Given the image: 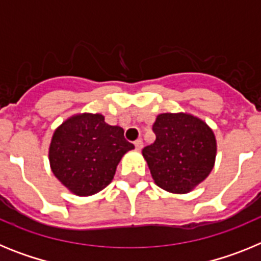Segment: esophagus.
Masks as SVG:
<instances>
[{
  "label": "esophagus",
  "mask_w": 261,
  "mask_h": 261,
  "mask_svg": "<svg viewBox=\"0 0 261 261\" xmlns=\"http://www.w3.org/2000/svg\"><path fill=\"white\" fill-rule=\"evenodd\" d=\"M135 146H136V149H137V150H141L142 147H144V142H142L141 138H140V140H137V141L135 142Z\"/></svg>",
  "instance_id": "esophagus-1"
}]
</instances>
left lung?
Listing matches in <instances>:
<instances>
[{
	"label": "left lung",
	"mask_w": 261,
	"mask_h": 261,
	"mask_svg": "<svg viewBox=\"0 0 261 261\" xmlns=\"http://www.w3.org/2000/svg\"><path fill=\"white\" fill-rule=\"evenodd\" d=\"M154 144L142 149L154 183L167 192L184 195L209 176L216 163L213 129L187 112L156 116Z\"/></svg>",
	"instance_id": "8db88e82"
}]
</instances>
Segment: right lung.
<instances>
[{
	"mask_svg": "<svg viewBox=\"0 0 261 261\" xmlns=\"http://www.w3.org/2000/svg\"><path fill=\"white\" fill-rule=\"evenodd\" d=\"M124 129L108 125L102 114H75L53 132L49 144L50 170L77 196H91L112 181L124 154L133 150Z\"/></svg>",
	"mask_w": 261,
	"mask_h": 261,
	"instance_id": "1",
	"label": "right lung"
}]
</instances>
